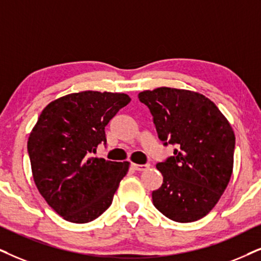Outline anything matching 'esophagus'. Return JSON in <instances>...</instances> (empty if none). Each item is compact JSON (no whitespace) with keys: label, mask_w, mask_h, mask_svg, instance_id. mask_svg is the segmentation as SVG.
Masks as SVG:
<instances>
[{"label":"esophagus","mask_w":261,"mask_h":261,"mask_svg":"<svg viewBox=\"0 0 261 261\" xmlns=\"http://www.w3.org/2000/svg\"><path fill=\"white\" fill-rule=\"evenodd\" d=\"M133 167L136 171H146L149 169V164H144V165H138V164H133Z\"/></svg>","instance_id":"obj_1"}]
</instances>
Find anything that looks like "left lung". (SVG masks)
Wrapping results in <instances>:
<instances>
[{
	"mask_svg": "<svg viewBox=\"0 0 261 261\" xmlns=\"http://www.w3.org/2000/svg\"><path fill=\"white\" fill-rule=\"evenodd\" d=\"M149 108L164 146L172 156L156 164L163 186L154 206L178 223L195 222L216 206L232 173L235 134L210 98L183 89L158 88L138 94Z\"/></svg>",
	"mask_w": 261,
	"mask_h": 261,
	"instance_id": "left-lung-1",
	"label": "left lung"
}]
</instances>
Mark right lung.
<instances>
[{
  "label": "right lung",
  "instance_id": "1",
  "mask_svg": "<svg viewBox=\"0 0 261 261\" xmlns=\"http://www.w3.org/2000/svg\"><path fill=\"white\" fill-rule=\"evenodd\" d=\"M131 98L119 92L82 91L50 102L28 141L36 187L62 218L83 224L112 204L127 161L95 158L106 144L105 126Z\"/></svg>",
  "mask_w": 261,
  "mask_h": 261
}]
</instances>
